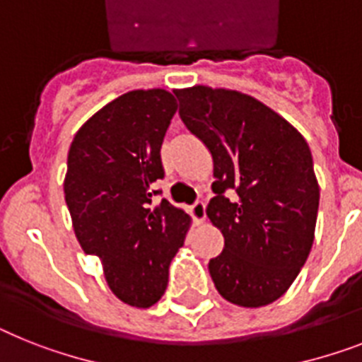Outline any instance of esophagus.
<instances>
[{
    "label": "esophagus",
    "mask_w": 362,
    "mask_h": 362,
    "mask_svg": "<svg viewBox=\"0 0 362 362\" xmlns=\"http://www.w3.org/2000/svg\"><path fill=\"white\" fill-rule=\"evenodd\" d=\"M190 214H192L194 222L202 223L203 220H205V216H207V214H205V203L203 202L194 203L192 207H190Z\"/></svg>",
    "instance_id": "1"
}]
</instances>
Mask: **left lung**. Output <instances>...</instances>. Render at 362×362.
Returning a JSON list of instances; mask_svg holds the SVG:
<instances>
[{
    "label": "left lung",
    "mask_w": 362,
    "mask_h": 362,
    "mask_svg": "<svg viewBox=\"0 0 362 362\" xmlns=\"http://www.w3.org/2000/svg\"><path fill=\"white\" fill-rule=\"evenodd\" d=\"M187 129L214 163L209 220L223 252L209 261L216 291L240 307L281 298L309 257L320 188L305 139L255 98L226 88L175 92Z\"/></svg>",
    "instance_id": "1"
}]
</instances>
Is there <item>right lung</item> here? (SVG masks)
Masks as SVG:
<instances>
[{
  "label": "right lung",
  "instance_id": "right-lung-1",
  "mask_svg": "<svg viewBox=\"0 0 362 362\" xmlns=\"http://www.w3.org/2000/svg\"><path fill=\"white\" fill-rule=\"evenodd\" d=\"M175 110L166 90L127 92L98 110L68 151L64 199L77 240L100 257L116 298L140 309L166 291L190 223L168 199H155V181L164 177L160 146Z\"/></svg>",
  "mask_w": 362,
  "mask_h": 362
}]
</instances>
